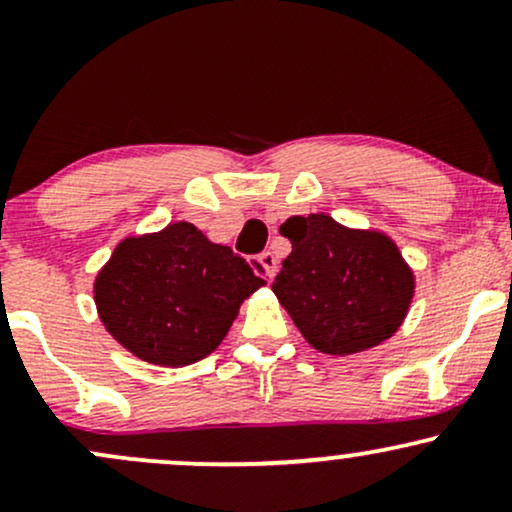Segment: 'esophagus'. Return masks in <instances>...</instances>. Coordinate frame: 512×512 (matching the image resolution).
<instances>
[{
  "instance_id": "obj_1",
  "label": "esophagus",
  "mask_w": 512,
  "mask_h": 512,
  "mask_svg": "<svg viewBox=\"0 0 512 512\" xmlns=\"http://www.w3.org/2000/svg\"><path fill=\"white\" fill-rule=\"evenodd\" d=\"M260 264H262V269H264V276H267V279H274L276 269H279V260H276L274 252H269V250L262 252Z\"/></svg>"
}]
</instances>
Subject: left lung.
Instances as JSON below:
<instances>
[{"label":"left lung","instance_id":"1","mask_svg":"<svg viewBox=\"0 0 512 512\" xmlns=\"http://www.w3.org/2000/svg\"><path fill=\"white\" fill-rule=\"evenodd\" d=\"M281 236L293 250L272 291L313 349L361 354L402 327L416 279L387 233L344 226L317 211L291 216Z\"/></svg>","mask_w":512,"mask_h":512}]
</instances>
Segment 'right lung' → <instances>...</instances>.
<instances>
[{"instance_id": "right-lung-1", "label": "right lung", "mask_w": 512, "mask_h": 512, "mask_svg": "<svg viewBox=\"0 0 512 512\" xmlns=\"http://www.w3.org/2000/svg\"><path fill=\"white\" fill-rule=\"evenodd\" d=\"M267 281L190 221L125 236L93 279V301L117 344L146 363L182 368L223 342L243 301Z\"/></svg>"}]
</instances>
